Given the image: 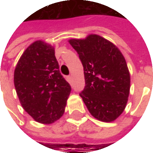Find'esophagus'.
<instances>
[{
	"label": "esophagus",
	"mask_w": 153,
	"mask_h": 153,
	"mask_svg": "<svg viewBox=\"0 0 153 153\" xmlns=\"http://www.w3.org/2000/svg\"><path fill=\"white\" fill-rule=\"evenodd\" d=\"M67 81L70 83H73V77H72V75H70V76L67 77Z\"/></svg>",
	"instance_id": "34e87169"
}]
</instances>
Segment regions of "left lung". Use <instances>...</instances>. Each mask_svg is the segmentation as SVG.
Returning <instances> with one entry per match:
<instances>
[{"label":"left lung","instance_id":"obj_1","mask_svg":"<svg viewBox=\"0 0 153 153\" xmlns=\"http://www.w3.org/2000/svg\"><path fill=\"white\" fill-rule=\"evenodd\" d=\"M84 70L85 87L79 93L91 115L103 122L115 120L128 101L130 75L117 47L96 34L70 39Z\"/></svg>","mask_w":153,"mask_h":153}]
</instances>
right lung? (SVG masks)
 Instances as JSON below:
<instances>
[{
  "mask_svg": "<svg viewBox=\"0 0 153 153\" xmlns=\"http://www.w3.org/2000/svg\"><path fill=\"white\" fill-rule=\"evenodd\" d=\"M14 83L22 107L36 121L51 124L62 116L71 87L60 74L51 45L36 41L25 51Z\"/></svg>",
  "mask_w": 153,
  "mask_h": 153,
  "instance_id": "1",
  "label": "right lung"
}]
</instances>
